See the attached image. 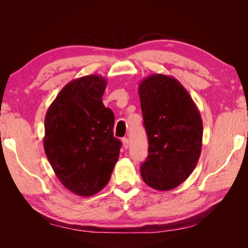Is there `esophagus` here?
I'll return each mask as SVG.
<instances>
[{
	"instance_id": "obj_1",
	"label": "esophagus",
	"mask_w": 248,
	"mask_h": 248,
	"mask_svg": "<svg viewBox=\"0 0 248 248\" xmlns=\"http://www.w3.org/2000/svg\"><path fill=\"white\" fill-rule=\"evenodd\" d=\"M122 145H123V148H124V149L128 148V147H129V140H128V139H127V138L122 139Z\"/></svg>"
}]
</instances>
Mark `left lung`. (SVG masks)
I'll return each mask as SVG.
<instances>
[{"mask_svg":"<svg viewBox=\"0 0 248 248\" xmlns=\"http://www.w3.org/2000/svg\"><path fill=\"white\" fill-rule=\"evenodd\" d=\"M139 95L149 140L140 166L144 182L156 190L176 188L196 169L202 152V121L187 90L175 78L151 74Z\"/></svg>","mask_w":248,"mask_h":248,"instance_id":"1","label":"left lung"}]
</instances>
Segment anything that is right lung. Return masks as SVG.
<instances>
[{"instance_id": "add662e5", "label": "right lung", "mask_w": 248, "mask_h": 248, "mask_svg": "<svg viewBox=\"0 0 248 248\" xmlns=\"http://www.w3.org/2000/svg\"><path fill=\"white\" fill-rule=\"evenodd\" d=\"M107 85L97 74L71 80L44 120L43 146L50 166L60 182L80 197L104 188L119 158L121 141L112 133L114 112L102 103Z\"/></svg>"}]
</instances>
